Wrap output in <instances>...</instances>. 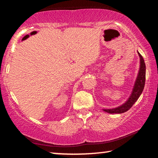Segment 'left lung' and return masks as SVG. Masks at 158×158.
<instances>
[{
	"label": "left lung",
	"mask_w": 158,
	"mask_h": 158,
	"mask_svg": "<svg viewBox=\"0 0 158 158\" xmlns=\"http://www.w3.org/2000/svg\"><path fill=\"white\" fill-rule=\"evenodd\" d=\"M138 53L139 56L140 58V68L139 70V73L136 79L135 85L132 89V93H131L129 98L122 105L118 106L116 108L113 109H103L104 111L106 113L109 114H122L127 111L132 107L134 104L136 102V101L139 98L142 91L143 90L144 85H145V80H146V65L144 63V60L139 53Z\"/></svg>",
	"instance_id": "left-lung-1"
}]
</instances>
